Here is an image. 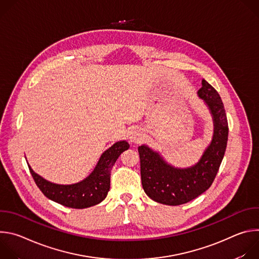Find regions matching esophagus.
Masks as SVG:
<instances>
[{"instance_id":"esophagus-1","label":"esophagus","mask_w":259,"mask_h":259,"mask_svg":"<svg viewBox=\"0 0 259 259\" xmlns=\"http://www.w3.org/2000/svg\"><path fill=\"white\" fill-rule=\"evenodd\" d=\"M143 139V134L140 130L138 129H134L130 132V135H129V140L130 142L132 143H139L141 142V140Z\"/></svg>"}]
</instances>
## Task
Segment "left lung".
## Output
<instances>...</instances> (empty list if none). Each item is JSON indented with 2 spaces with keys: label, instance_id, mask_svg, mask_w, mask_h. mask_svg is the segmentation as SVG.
Masks as SVG:
<instances>
[{
  "label": "left lung",
  "instance_id": "1",
  "mask_svg": "<svg viewBox=\"0 0 259 259\" xmlns=\"http://www.w3.org/2000/svg\"><path fill=\"white\" fill-rule=\"evenodd\" d=\"M198 95L210 109L214 133L211 143L196 165L175 168L147 145L138 146L142 188L147 196L158 203L177 206L202 195L211 187L224 159L229 136L224 103L218 92L205 80H202Z\"/></svg>",
  "mask_w": 259,
  "mask_h": 259
}]
</instances>
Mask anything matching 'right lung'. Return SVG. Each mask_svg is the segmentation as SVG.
<instances>
[{"label": "right lung", "mask_w": 259, "mask_h": 259, "mask_svg": "<svg viewBox=\"0 0 259 259\" xmlns=\"http://www.w3.org/2000/svg\"><path fill=\"white\" fill-rule=\"evenodd\" d=\"M128 149L127 141L116 142L101 155L88 177L73 184L52 183L34 173L29 165L28 168L35 184L48 199L68 208L83 209L97 205L106 198L110 188V171L120 155Z\"/></svg>", "instance_id": "add662e5"}]
</instances>
